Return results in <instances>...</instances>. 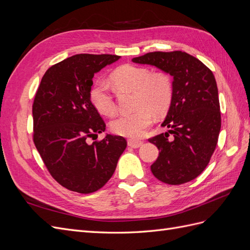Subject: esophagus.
Listing matches in <instances>:
<instances>
[{
  "label": "esophagus",
  "instance_id": "1",
  "mask_svg": "<svg viewBox=\"0 0 250 250\" xmlns=\"http://www.w3.org/2000/svg\"><path fill=\"white\" fill-rule=\"evenodd\" d=\"M142 145H143V141L134 140V139H129V140H128V146H130L132 148H139Z\"/></svg>",
  "mask_w": 250,
  "mask_h": 250
}]
</instances>
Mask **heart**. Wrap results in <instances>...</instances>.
<instances>
[{
	"mask_svg": "<svg viewBox=\"0 0 250 250\" xmlns=\"http://www.w3.org/2000/svg\"><path fill=\"white\" fill-rule=\"evenodd\" d=\"M110 80L121 90L134 92V107L130 113H123L110 124L116 134L138 138L153 122V113L160 117L170 108L173 99V82L167 73H152L147 67L125 64L111 74ZM89 99L96 109L105 116H113L117 104L107 83L97 80L90 87Z\"/></svg>",
	"mask_w": 250,
	"mask_h": 250,
	"instance_id": "1",
	"label": "heart"
}]
</instances>
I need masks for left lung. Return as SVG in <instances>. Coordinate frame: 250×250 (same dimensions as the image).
Segmentation results:
<instances>
[{"label":"left lung","mask_w":250,"mask_h":250,"mask_svg":"<svg viewBox=\"0 0 250 250\" xmlns=\"http://www.w3.org/2000/svg\"><path fill=\"white\" fill-rule=\"evenodd\" d=\"M173 77V99L163 127L169 131L149 139L158 148L151 172L168 185H183L207 168L221 128L218 87L213 72L186 52H150L132 58Z\"/></svg>","instance_id":"obj_1"}]
</instances>
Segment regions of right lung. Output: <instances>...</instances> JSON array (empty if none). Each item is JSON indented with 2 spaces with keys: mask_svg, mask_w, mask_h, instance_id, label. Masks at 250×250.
<instances>
[{
  "mask_svg": "<svg viewBox=\"0 0 250 250\" xmlns=\"http://www.w3.org/2000/svg\"><path fill=\"white\" fill-rule=\"evenodd\" d=\"M120 58L78 54L47 70L35 94L33 142L51 176L73 192L89 194L112 176L127 142L106 134L105 123L89 99L94 75ZM94 140V139H93Z\"/></svg>",
  "mask_w": 250,
  "mask_h": 250,
  "instance_id": "right-lung-1",
  "label": "right lung"
}]
</instances>
